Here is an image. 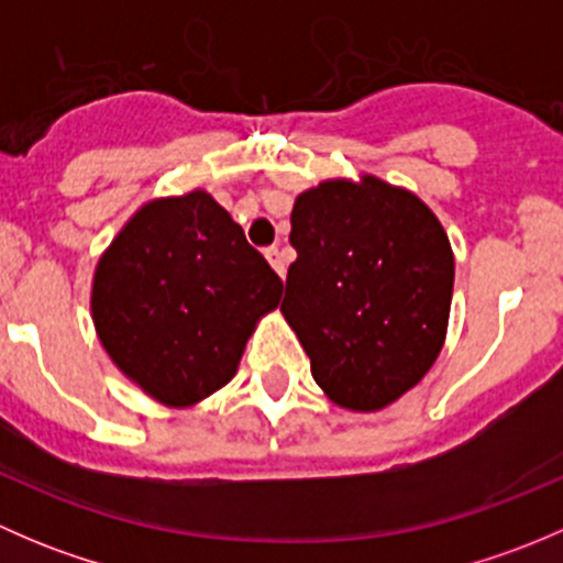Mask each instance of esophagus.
<instances>
[{"label": "esophagus", "mask_w": 563, "mask_h": 563, "mask_svg": "<svg viewBox=\"0 0 563 563\" xmlns=\"http://www.w3.org/2000/svg\"><path fill=\"white\" fill-rule=\"evenodd\" d=\"M266 261H269L272 269H275L277 275L286 277V258H283V250L280 247H269V250H266Z\"/></svg>", "instance_id": "obj_1"}]
</instances>
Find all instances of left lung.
Returning <instances> with one entry per match:
<instances>
[{
  "label": "left lung",
  "mask_w": 563,
  "mask_h": 563,
  "mask_svg": "<svg viewBox=\"0 0 563 563\" xmlns=\"http://www.w3.org/2000/svg\"><path fill=\"white\" fill-rule=\"evenodd\" d=\"M280 313L323 395L382 411L417 387L446 340L455 255L428 203L373 174L299 192Z\"/></svg>",
  "instance_id": "obj_1"
}]
</instances>
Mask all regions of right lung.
<instances>
[{
    "label": "right lung",
    "mask_w": 563,
    "mask_h": 563,
    "mask_svg": "<svg viewBox=\"0 0 563 563\" xmlns=\"http://www.w3.org/2000/svg\"><path fill=\"white\" fill-rule=\"evenodd\" d=\"M283 283L207 190L152 198L122 225L92 277L106 354L172 408L201 402L236 376L255 323Z\"/></svg>",
    "instance_id": "obj_1"
}]
</instances>
